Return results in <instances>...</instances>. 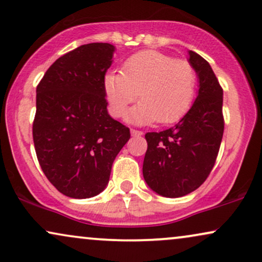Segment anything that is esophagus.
Listing matches in <instances>:
<instances>
[{
	"label": "esophagus",
	"mask_w": 262,
	"mask_h": 262,
	"mask_svg": "<svg viewBox=\"0 0 262 262\" xmlns=\"http://www.w3.org/2000/svg\"><path fill=\"white\" fill-rule=\"evenodd\" d=\"M132 135H134V137H140V135H143L144 133L141 130H138V129H132L130 130Z\"/></svg>",
	"instance_id": "34e87169"
}]
</instances>
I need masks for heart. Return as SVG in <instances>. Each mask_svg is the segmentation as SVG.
Returning <instances> with one entry per match:
<instances>
[{"instance_id":"b5f03b06","label":"heart","mask_w":262,"mask_h":262,"mask_svg":"<svg viewBox=\"0 0 262 262\" xmlns=\"http://www.w3.org/2000/svg\"><path fill=\"white\" fill-rule=\"evenodd\" d=\"M103 88L115 117H123L139 93L141 101L130 113L132 121L169 124L190 110L196 94L198 74L185 59L146 50L123 63L122 73H107Z\"/></svg>"}]
</instances>
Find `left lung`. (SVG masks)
Instances as JSON below:
<instances>
[{"instance_id":"left-lung-1","label":"left lung","mask_w":262,"mask_h":262,"mask_svg":"<svg viewBox=\"0 0 262 262\" xmlns=\"http://www.w3.org/2000/svg\"><path fill=\"white\" fill-rule=\"evenodd\" d=\"M189 62L199 77V94L174 127L145 134L143 174L147 185L166 198L184 196L206 181L215 166L225 129L223 90L212 68L196 52Z\"/></svg>"}]
</instances>
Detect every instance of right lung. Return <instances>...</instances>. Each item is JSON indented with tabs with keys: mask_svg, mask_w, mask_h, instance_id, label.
I'll list each match as a JSON object with an SVG mask.
<instances>
[{
	"mask_svg": "<svg viewBox=\"0 0 262 262\" xmlns=\"http://www.w3.org/2000/svg\"><path fill=\"white\" fill-rule=\"evenodd\" d=\"M115 47L81 45L56 59L36 88L33 139L37 161L59 193L74 199L106 188L130 130L107 113L103 79Z\"/></svg>",
	"mask_w": 262,
	"mask_h": 262,
	"instance_id": "add662e5",
	"label": "right lung"
}]
</instances>
